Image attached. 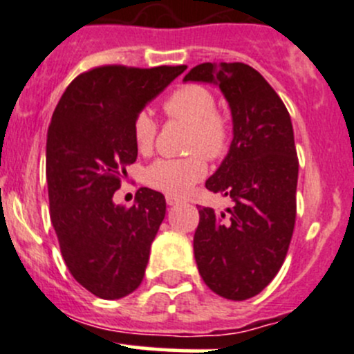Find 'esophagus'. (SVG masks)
Returning a JSON list of instances; mask_svg holds the SVG:
<instances>
[{"label": "esophagus", "instance_id": "esophagus-1", "mask_svg": "<svg viewBox=\"0 0 354 354\" xmlns=\"http://www.w3.org/2000/svg\"><path fill=\"white\" fill-rule=\"evenodd\" d=\"M166 202H167V205H176V203L180 202V198L173 197V195H166Z\"/></svg>", "mask_w": 354, "mask_h": 354}]
</instances>
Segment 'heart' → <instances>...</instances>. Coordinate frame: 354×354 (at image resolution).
I'll return each mask as SVG.
<instances>
[{
	"instance_id": "b5f03b06",
	"label": "heart",
	"mask_w": 354,
	"mask_h": 354,
	"mask_svg": "<svg viewBox=\"0 0 354 354\" xmlns=\"http://www.w3.org/2000/svg\"><path fill=\"white\" fill-rule=\"evenodd\" d=\"M217 102L212 92L202 85H183L164 101L167 116L192 124L188 151L200 150L207 157H221L230 142L226 120L216 113ZM133 140L140 152H149L154 145L157 123L149 111H140L133 120ZM207 174V160L192 154L181 159H157L145 169V183L156 190L174 197H183L197 181Z\"/></svg>"
}]
</instances>
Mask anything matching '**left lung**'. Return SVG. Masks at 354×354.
<instances>
[{"label": "left lung", "instance_id": "8db88e82", "mask_svg": "<svg viewBox=\"0 0 354 354\" xmlns=\"http://www.w3.org/2000/svg\"><path fill=\"white\" fill-rule=\"evenodd\" d=\"M183 82L217 85L233 118V140L207 190L231 198L198 209L194 253L203 283L243 301L276 277L296 219L298 157L289 113L266 78L245 63H202Z\"/></svg>", "mask_w": 354, "mask_h": 354}]
</instances>
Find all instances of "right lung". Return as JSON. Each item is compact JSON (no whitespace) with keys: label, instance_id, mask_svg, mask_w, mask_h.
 Returning <instances> with one entry per match:
<instances>
[{"label":"right lung","instance_id":"right-lung-1","mask_svg":"<svg viewBox=\"0 0 354 354\" xmlns=\"http://www.w3.org/2000/svg\"><path fill=\"white\" fill-rule=\"evenodd\" d=\"M185 70L94 68L68 85L53 113L46 144L51 223L71 276L102 299L123 298L144 279L166 200L140 188L127 209L113 195L137 160L135 116Z\"/></svg>","mask_w":354,"mask_h":354}]
</instances>
